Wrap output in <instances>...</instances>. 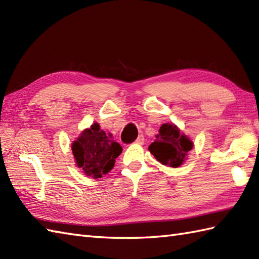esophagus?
I'll return each mask as SVG.
<instances>
[{
	"label": "esophagus",
	"instance_id": "34e87169",
	"mask_svg": "<svg viewBox=\"0 0 259 259\" xmlns=\"http://www.w3.org/2000/svg\"><path fill=\"white\" fill-rule=\"evenodd\" d=\"M135 144H137V145H144L145 144V137L144 136H139L138 138L136 139V141H135Z\"/></svg>",
	"mask_w": 259,
	"mask_h": 259
}]
</instances>
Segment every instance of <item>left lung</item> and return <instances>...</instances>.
<instances>
[{
    "label": "left lung",
    "instance_id": "8db88e82",
    "mask_svg": "<svg viewBox=\"0 0 259 259\" xmlns=\"http://www.w3.org/2000/svg\"><path fill=\"white\" fill-rule=\"evenodd\" d=\"M156 138L148 149L159 162L174 168L185 162L194 146L188 137L174 123H163Z\"/></svg>",
    "mask_w": 259,
    "mask_h": 259
}]
</instances>
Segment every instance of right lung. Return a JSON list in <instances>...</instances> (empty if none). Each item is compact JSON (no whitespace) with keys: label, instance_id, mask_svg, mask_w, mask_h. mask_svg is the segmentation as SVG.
Wrapping results in <instances>:
<instances>
[{"label":"right lung","instance_id":"obj_1","mask_svg":"<svg viewBox=\"0 0 259 259\" xmlns=\"http://www.w3.org/2000/svg\"><path fill=\"white\" fill-rule=\"evenodd\" d=\"M71 149L76 166L95 179L108 174L113 168L115 159L122 152V147L108 137L98 123L82 131Z\"/></svg>","mask_w":259,"mask_h":259}]
</instances>
